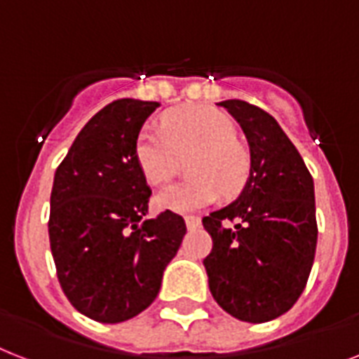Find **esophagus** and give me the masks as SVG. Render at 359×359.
<instances>
[{"label": "esophagus", "instance_id": "obj_1", "mask_svg": "<svg viewBox=\"0 0 359 359\" xmlns=\"http://www.w3.org/2000/svg\"><path fill=\"white\" fill-rule=\"evenodd\" d=\"M184 221H186V226H188V230H194L201 225V219L197 217V215H186Z\"/></svg>", "mask_w": 359, "mask_h": 359}]
</instances>
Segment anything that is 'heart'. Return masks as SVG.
<instances>
[{
	"mask_svg": "<svg viewBox=\"0 0 359 359\" xmlns=\"http://www.w3.org/2000/svg\"><path fill=\"white\" fill-rule=\"evenodd\" d=\"M189 156V179L165 186L156 194L158 208L177 214L212 205L219 197H234L250 177V153L236 140V127L223 114L205 107L175 112L162 127H145L134 145V160L149 184H162L177 165V154Z\"/></svg>",
	"mask_w": 359,
	"mask_h": 359,
	"instance_id": "1",
	"label": "heart"
}]
</instances>
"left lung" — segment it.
Segmentation results:
<instances>
[{
  "mask_svg": "<svg viewBox=\"0 0 359 359\" xmlns=\"http://www.w3.org/2000/svg\"><path fill=\"white\" fill-rule=\"evenodd\" d=\"M217 104L240 123L252 168L240 197L203 217L214 243L203 264L212 297L226 313L267 323L295 304L310 276L317 247L313 179L271 114L240 99Z\"/></svg>",
  "mask_w": 359,
  "mask_h": 359,
  "instance_id": "left-lung-1",
  "label": "left lung"
}]
</instances>
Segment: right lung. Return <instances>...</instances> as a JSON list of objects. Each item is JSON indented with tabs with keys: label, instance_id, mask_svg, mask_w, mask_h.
<instances>
[{
	"label": "right lung",
	"instance_id": "right-lung-1",
	"mask_svg": "<svg viewBox=\"0 0 359 359\" xmlns=\"http://www.w3.org/2000/svg\"><path fill=\"white\" fill-rule=\"evenodd\" d=\"M158 107L112 101L84 125L55 171L48 226L58 282L75 310L107 325L133 319L156 299L186 234L171 210L145 219L151 188L134 145Z\"/></svg>",
	"mask_w": 359,
	"mask_h": 359
}]
</instances>
